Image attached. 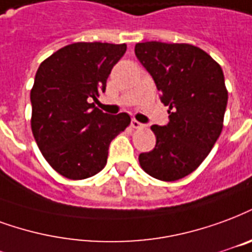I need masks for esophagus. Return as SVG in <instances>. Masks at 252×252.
Wrapping results in <instances>:
<instances>
[{"label":"esophagus","mask_w":252,"mask_h":252,"mask_svg":"<svg viewBox=\"0 0 252 252\" xmlns=\"http://www.w3.org/2000/svg\"><path fill=\"white\" fill-rule=\"evenodd\" d=\"M131 126L132 128H135V129H141V128H144V124H141L140 121H137L136 119H132Z\"/></svg>","instance_id":"34e87169"}]
</instances>
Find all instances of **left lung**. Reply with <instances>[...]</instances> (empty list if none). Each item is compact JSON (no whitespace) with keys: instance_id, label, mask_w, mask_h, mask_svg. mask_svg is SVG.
<instances>
[{"instance_id":"1","label":"left lung","mask_w":252,"mask_h":252,"mask_svg":"<svg viewBox=\"0 0 252 252\" xmlns=\"http://www.w3.org/2000/svg\"><path fill=\"white\" fill-rule=\"evenodd\" d=\"M135 55L152 76L168 124L152 126L156 145L139 155L152 178L175 182L202 164L220 136L228 93L220 65L189 44L139 42Z\"/></svg>"}]
</instances>
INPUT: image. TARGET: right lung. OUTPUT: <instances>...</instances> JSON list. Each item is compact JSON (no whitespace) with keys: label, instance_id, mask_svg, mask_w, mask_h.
<instances>
[{"label":"right lung","instance_id":"add662e5","mask_svg":"<svg viewBox=\"0 0 252 252\" xmlns=\"http://www.w3.org/2000/svg\"><path fill=\"white\" fill-rule=\"evenodd\" d=\"M126 44L74 42L41 63L31 91L32 132L52 168L72 180L101 171L111 141L131 123L93 105Z\"/></svg>","mask_w":252,"mask_h":252}]
</instances>
